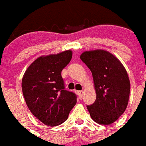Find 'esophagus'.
Instances as JSON below:
<instances>
[{
  "label": "esophagus",
  "mask_w": 146,
  "mask_h": 146,
  "mask_svg": "<svg viewBox=\"0 0 146 146\" xmlns=\"http://www.w3.org/2000/svg\"><path fill=\"white\" fill-rule=\"evenodd\" d=\"M76 93L77 94V95H78L80 98H83V95H84V91L83 90H76Z\"/></svg>",
  "instance_id": "1"
}]
</instances>
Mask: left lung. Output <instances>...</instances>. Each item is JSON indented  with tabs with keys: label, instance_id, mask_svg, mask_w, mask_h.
<instances>
[{
	"label": "left lung",
	"instance_id": "8db88e82",
	"mask_svg": "<svg viewBox=\"0 0 146 146\" xmlns=\"http://www.w3.org/2000/svg\"><path fill=\"white\" fill-rule=\"evenodd\" d=\"M80 58L92 73L97 94L94 103L87 106L90 117L100 125H111L128 106V73L117 57L104 49L85 51Z\"/></svg>",
	"mask_w": 146,
	"mask_h": 146
}]
</instances>
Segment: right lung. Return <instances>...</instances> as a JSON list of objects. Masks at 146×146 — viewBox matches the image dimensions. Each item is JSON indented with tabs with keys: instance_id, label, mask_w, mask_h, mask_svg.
I'll use <instances>...</instances> for the list:
<instances>
[{
	"instance_id": "obj_1",
	"label": "right lung",
	"mask_w": 146,
	"mask_h": 146,
	"mask_svg": "<svg viewBox=\"0 0 146 146\" xmlns=\"http://www.w3.org/2000/svg\"><path fill=\"white\" fill-rule=\"evenodd\" d=\"M71 50L38 57L24 73L21 88L32 114L48 126H56L68 118L76 104L75 94L66 90L61 76L70 62Z\"/></svg>"
}]
</instances>
